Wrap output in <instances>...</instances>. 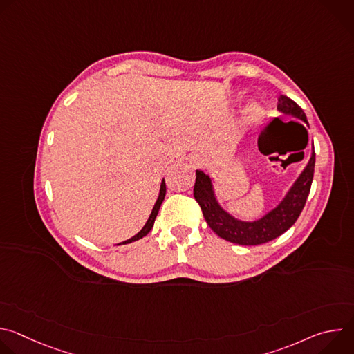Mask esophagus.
Wrapping results in <instances>:
<instances>
[{
  "label": "esophagus",
  "mask_w": 354,
  "mask_h": 354,
  "mask_svg": "<svg viewBox=\"0 0 354 354\" xmlns=\"http://www.w3.org/2000/svg\"><path fill=\"white\" fill-rule=\"evenodd\" d=\"M192 164L194 165V168L205 167V165H207V158L205 156H194L192 158Z\"/></svg>",
  "instance_id": "1"
}]
</instances>
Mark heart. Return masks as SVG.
I'll return each mask as SVG.
<instances>
[{"label": "heart", "mask_w": 354, "mask_h": 354, "mask_svg": "<svg viewBox=\"0 0 354 354\" xmlns=\"http://www.w3.org/2000/svg\"><path fill=\"white\" fill-rule=\"evenodd\" d=\"M263 111L258 104H250L243 112V122L246 124H257L262 120Z\"/></svg>", "instance_id": "b5f03b06"}]
</instances>
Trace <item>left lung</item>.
I'll list each match as a JSON object with an SVG mask.
<instances>
[{
  "instance_id": "obj_1",
  "label": "left lung",
  "mask_w": 354,
  "mask_h": 354,
  "mask_svg": "<svg viewBox=\"0 0 354 354\" xmlns=\"http://www.w3.org/2000/svg\"><path fill=\"white\" fill-rule=\"evenodd\" d=\"M277 111L283 115L299 119L308 126L307 116L292 99L280 95ZM308 142V137H307ZM307 145V144H306ZM315 167V151L313 142L311 158L286 193L280 203L255 221H242L227 213L218 203L213 179L203 171H196L193 196L198 203L209 227L223 239L238 245H261L284 234L299 217L311 190Z\"/></svg>"
}]
</instances>
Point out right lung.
I'll list each match as a JSON object with an SVG mask.
<instances>
[{
    "instance_id": "obj_1",
    "label": "right lung",
    "mask_w": 354,
    "mask_h": 354,
    "mask_svg": "<svg viewBox=\"0 0 354 354\" xmlns=\"http://www.w3.org/2000/svg\"><path fill=\"white\" fill-rule=\"evenodd\" d=\"M165 193H167V186H165V180L162 179L161 187H160L158 198H157V201H156V205H154V207H153V212H151V214H149V217H148L145 225L141 228L140 232H137L134 236H131L130 239H127V241H124V242H122V243H130V242H134V241H137V239H141L142 236H145V235L151 231V228L154 227V221H156V218H157V216H158V212H160V207H161L162 201H164ZM122 243H118V245H122Z\"/></svg>"
}]
</instances>
